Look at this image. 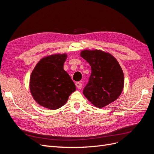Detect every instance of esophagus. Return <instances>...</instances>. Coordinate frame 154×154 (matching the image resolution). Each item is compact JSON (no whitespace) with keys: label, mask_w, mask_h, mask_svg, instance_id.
<instances>
[{"label":"esophagus","mask_w":154,"mask_h":154,"mask_svg":"<svg viewBox=\"0 0 154 154\" xmlns=\"http://www.w3.org/2000/svg\"><path fill=\"white\" fill-rule=\"evenodd\" d=\"M75 85H76V87L78 88H82V84L81 83H80V82H76V83H75Z\"/></svg>","instance_id":"obj_1"}]
</instances>
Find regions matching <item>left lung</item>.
I'll use <instances>...</instances> for the list:
<instances>
[{
    "instance_id": "1",
    "label": "left lung",
    "mask_w": 154,
    "mask_h": 154,
    "mask_svg": "<svg viewBox=\"0 0 154 154\" xmlns=\"http://www.w3.org/2000/svg\"><path fill=\"white\" fill-rule=\"evenodd\" d=\"M81 57L89 63L91 74L83 94L97 108H103L117 100L124 87V74L118 60L100 49L83 50Z\"/></svg>"
}]
</instances>
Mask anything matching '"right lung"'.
Masks as SVG:
<instances>
[{
    "mask_svg": "<svg viewBox=\"0 0 154 154\" xmlns=\"http://www.w3.org/2000/svg\"><path fill=\"white\" fill-rule=\"evenodd\" d=\"M66 53L46 56L37 63L29 80V90L39 105L56 110L66 103L76 86L63 69Z\"/></svg>",
    "mask_w": 154,
    "mask_h": 154,
    "instance_id": "right-lung-1",
    "label": "right lung"
}]
</instances>
